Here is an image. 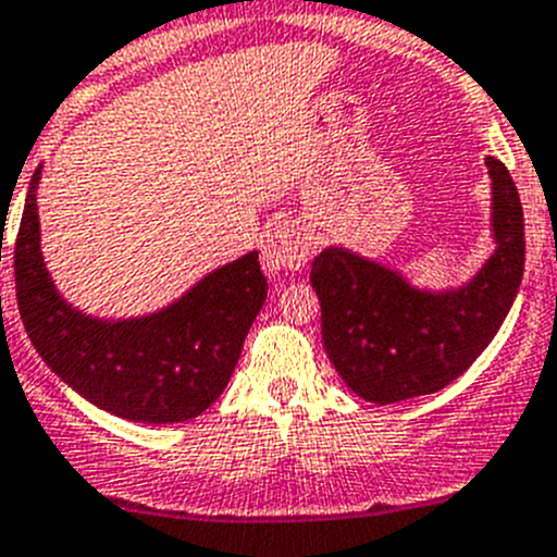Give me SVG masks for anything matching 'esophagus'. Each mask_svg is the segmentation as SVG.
Here are the masks:
<instances>
[{
    "label": "esophagus",
    "instance_id": "1",
    "mask_svg": "<svg viewBox=\"0 0 557 557\" xmlns=\"http://www.w3.org/2000/svg\"><path fill=\"white\" fill-rule=\"evenodd\" d=\"M313 252V238L305 227L283 222L267 235L263 244V263L269 272H299Z\"/></svg>",
    "mask_w": 557,
    "mask_h": 557
}]
</instances>
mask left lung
<instances>
[{"mask_svg":"<svg viewBox=\"0 0 557 557\" xmlns=\"http://www.w3.org/2000/svg\"><path fill=\"white\" fill-rule=\"evenodd\" d=\"M491 174V230L497 249L455 290H422L394 269L341 247L315 255L310 283L322 305L330 363L374 405L435 394L480 358L503 327L524 274V213L505 163Z\"/></svg>","mask_w":557,"mask_h":557,"instance_id":"obj_1","label":"left lung"}]
</instances>
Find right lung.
<instances>
[{
	"label": "right lung",
	"mask_w": 557,
	"mask_h": 557,
	"mask_svg": "<svg viewBox=\"0 0 557 557\" xmlns=\"http://www.w3.org/2000/svg\"><path fill=\"white\" fill-rule=\"evenodd\" d=\"M33 174L16 233V299L33 347L79 397L129 422H188L216 403L267 302L258 252L210 272L141 319H94L60 297L44 267ZM4 230V227H2ZM4 238V233H2Z\"/></svg>",
	"instance_id": "right-lung-1"
}]
</instances>
